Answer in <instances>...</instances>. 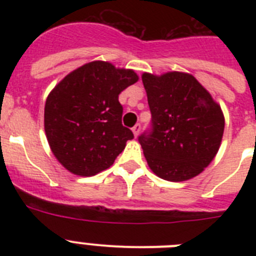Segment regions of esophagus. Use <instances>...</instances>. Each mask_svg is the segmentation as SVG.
<instances>
[{
    "label": "esophagus",
    "instance_id": "34e87169",
    "mask_svg": "<svg viewBox=\"0 0 256 256\" xmlns=\"http://www.w3.org/2000/svg\"><path fill=\"white\" fill-rule=\"evenodd\" d=\"M132 130H133V133H134V137H137V136L140 134V130H141V124L140 123L136 124V126L132 128Z\"/></svg>",
    "mask_w": 256,
    "mask_h": 256
}]
</instances>
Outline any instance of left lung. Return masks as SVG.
I'll list each match as a JSON object with an SVG mask.
<instances>
[{"instance_id":"obj_1","label":"left lung","mask_w":256,"mask_h":256,"mask_svg":"<svg viewBox=\"0 0 256 256\" xmlns=\"http://www.w3.org/2000/svg\"><path fill=\"white\" fill-rule=\"evenodd\" d=\"M142 83L151 124L138 136V142L148 166L170 182L195 177L212 162L220 146L224 130L220 106L190 74L144 73Z\"/></svg>"}]
</instances>
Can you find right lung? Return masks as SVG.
Returning <instances> with one entry per match:
<instances>
[{"label": "right lung", "instance_id": "1", "mask_svg": "<svg viewBox=\"0 0 256 256\" xmlns=\"http://www.w3.org/2000/svg\"><path fill=\"white\" fill-rule=\"evenodd\" d=\"M138 80L133 70L92 61L68 74L48 94L44 130L56 159L91 177L108 169L133 132L123 126L119 94Z\"/></svg>", "mask_w": 256, "mask_h": 256}]
</instances>
